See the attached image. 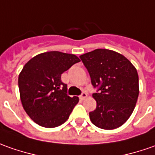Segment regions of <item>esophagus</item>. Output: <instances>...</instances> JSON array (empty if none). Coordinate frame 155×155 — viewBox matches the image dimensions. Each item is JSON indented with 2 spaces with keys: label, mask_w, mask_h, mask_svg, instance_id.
Returning a JSON list of instances; mask_svg holds the SVG:
<instances>
[{
  "label": "esophagus",
  "mask_w": 155,
  "mask_h": 155,
  "mask_svg": "<svg viewBox=\"0 0 155 155\" xmlns=\"http://www.w3.org/2000/svg\"><path fill=\"white\" fill-rule=\"evenodd\" d=\"M86 97H87V93H86V92H82L81 95L80 96V98L81 100L86 99Z\"/></svg>",
  "instance_id": "34e87169"
}]
</instances>
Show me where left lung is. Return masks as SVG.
I'll return each mask as SVG.
<instances>
[{"label":"left lung","instance_id":"8db88e82","mask_svg":"<svg viewBox=\"0 0 155 155\" xmlns=\"http://www.w3.org/2000/svg\"><path fill=\"white\" fill-rule=\"evenodd\" d=\"M97 87L92 97L97 108L89 113L96 126L113 130L121 126L135 108L139 94L138 74L126 57L108 49H96L80 56Z\"/></svg>","mask_w":155,"mask_h":155}]
</instances>
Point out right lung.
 <instances>
[{"instance_id":"right-lung-1","label":"right lung","mask_w":155,"mask_h":155,"mask_svg":"<svg viewBox=\"0 0 155 155\" xmlns=\"http://www.w3.org/2000/svg\"><path fill=\"white\" fill-rule=\"evenodd\" d=\"M80 61L74 54L52 51L25 64L18 75L20 99L25 112L39 126L53 128L69 119L79 97L67 94L61 74Z\"/></svg>"}]
</instances>
